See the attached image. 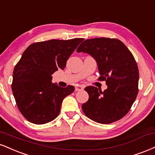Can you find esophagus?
<instances>
[{
	"mask_svg": "<svg viewBox=\"0 0 155 155\" xmlns=\"http://www.w3.org/2000/svg\"><path fill=\"white\" fill-rule=\"evenodd\" d=\"M83 89H84L83 86L78 85V86H76V87H75V91H76V92H77V91H81V90H83Z\"/></svg>",
	"mask_w": 155,
	"mask_h": 155,
	"instance_id": "esophagus-1",
	"label": "esophagus"
}]
</instances>
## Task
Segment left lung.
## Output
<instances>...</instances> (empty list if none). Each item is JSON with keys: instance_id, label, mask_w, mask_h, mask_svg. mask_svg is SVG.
<instances>
[{"instance_id": "1", "label": "left lung", "mask_w": 155, "mask_h": 155, "mask_svg": "<svg viewBox=\"0 0 155 155\" xmlns=\"http://www.w3.org/2000/svg\"><path fill=\"white\" fill-rule=\"evenodd\" d=\"M76 51L96 60L98 79L107 86L103 92L93 86L86 87L89 100L81 106L84 113L102 124L120 120L130 110L139 92V68L134 55L120 40L106 37L86 40Z\"/></svg>"}]
</instances>
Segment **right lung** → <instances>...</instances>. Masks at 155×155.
Listing matches in <instances>:
<instances>
[{"mask_svg":"<svg viewBox=\"0 0 155 155\" xmlns=\"http://www.w3.org/2000/svg\"><path fill=\"white\" fill-rule=\"evenodd\" d=\"M83 38L50 40L30 45L13 72L12 89L16 105L29 122L45 124L58 115L63 99L74 86L52 83V74L64 69L66 61Z\"/></svg>","mask_w":155,"mask_h":155,"instance_id":"right-lung-1","label":"right lung"}]
</instances>
